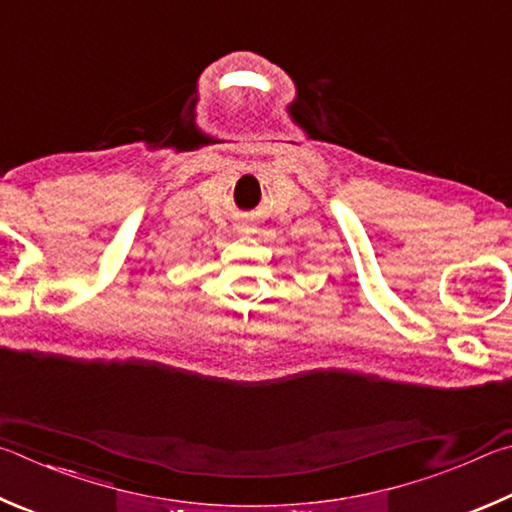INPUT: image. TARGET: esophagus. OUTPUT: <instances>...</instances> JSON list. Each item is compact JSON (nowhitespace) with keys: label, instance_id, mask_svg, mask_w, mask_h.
<instances>
[{"label":"esophagus","instance_id":"1","mask_svg":"<svg viewBox=\"0 0 512 512\" xmlns=\"http://www.w3.org/2000/svg\"><path fill=\"white\" fill-rule=\"evenodd\" d=\"M241 230H248V228H241Z\"/></svg>","mask_w":512,"mask_h":512}]
</instances>
